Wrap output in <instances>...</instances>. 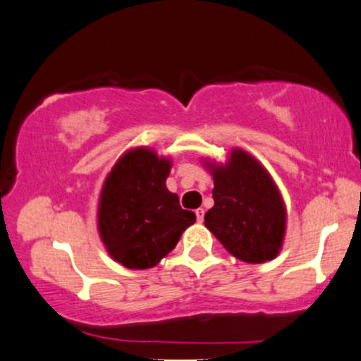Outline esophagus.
Wrapping results in <instances>:
<instances>
[{"label":"esophagus","instance_id":"obj_1","mask_svg":"<svg viewBox=\"0 0 361 361\" xmlns=\"http://www.w3.org/2000/svg\"><path fill=\"white\" fill-rule=\"evenodd\" d=\"M195 214H197L198 222H203V216H205V210H203V208H198V210H195Z\"/></svg>","mask_w":361,"mask_h":361}]
</instances>
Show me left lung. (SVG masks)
<instances>
[{
	"label": "left lung",
	"instance_id": "left-lung-1",
	"mask_svg": "<svg viewBox=\"0 0 361 361\" xmlns=\"http://www.w3.org/2000/svg\"><path fill=\"white\" fill-rule=\"evenodd\" d=\"M205 164L214 176L215 202L205 214V227L244 262L274 259L284 240L286 207L267 169L237 147L225 164Z\"/></svg>",
	"mask_w": 361,
	"mask_h": 361
}]
</instances>
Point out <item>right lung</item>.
Returning a JSON list of instances; mask_svg holds the SVG:
<instances>
[{
  "mask_svg": "<svg viewBox=\"0 0 361 361\" xmlns=\"http://www.w3.org/2000/svg\"><path fill=\"white\" fill-rule=\"evenodd\" d=\"M169 169V158H159L149 147H134L117 159L104 181L99 235L111 257L124 267H154L197 220L166 188Z\"/></svg>",
  "mask_w": 361,
  "mask_h": 361,
  "instance_id": "1",
  "label": "right lung"
}]
</instances>
